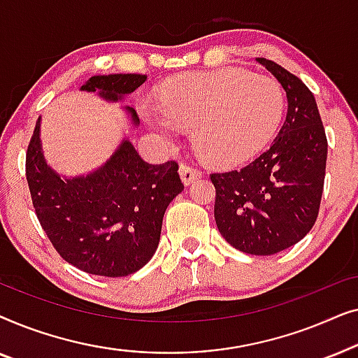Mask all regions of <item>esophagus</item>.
I'll list each match as a JSON object with an SVG mask.
<instances>
[{
	"instance_id": "obj_1",
	"label": "esophagus",
	"mask_w": 358,
	"mask_h": 358,
	"mask_svg": "<svg viewBox=\"0 0 358 358\" xmlns=\"http://www.w3.org/2000/svg\"><path fill=\"white\" fill-rule=\"evenodd\" d=\"M179 176H180V179H182L184 185H189V184H192L195 179L202 178V171L195 169L189 164H180L179 166Z\"/></svg>"
}]
</instances>
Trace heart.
I'll list each match as a JSON object with an SVG mask.
<instances>
[{
	"instance_id": "heart-1",
	"label": "heart",
	"mask_w": 358,
	"mask_h": 358,
	"mask_svg": "<svg viewBox=\"0 0 358 358\" xmlns=\"http://www.w3.org/2000/svg\"><path fill=\"white\" fill-rule=\"evenodd\" d=\"M285 92L271 76L243 68L174 78L161 91V106L141 104L143 119L164 140L194 127V143L208 163H248L275 136Z\"/></svg>"
}]
</instances>
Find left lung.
Here are the masks:
<instances>
[{
  "label": "left lung",
  "instance_id": "8db88e82",
  "mask_svg": "<svg viewBox=\"0 0 358 358\" xmlns=\"http://www.w3.org/2000/svg\"><path fill=\"white\" fill-rule=\"evenodd\" d=\"M287 92V117L271 148L239 171L212 174L215 222L233 248L272 256L310 233L324 187L327 140L313 92L300 78L256 58Z\"/></svg>",
  "mask_w": 358,
  "mask_h": 358
}]
</instances>
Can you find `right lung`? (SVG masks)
Here are the masks:
<instances>
[{
    "label": "right lung",
    "mask_w": 358,
    "mask_h": 358,
    "mask_svg": "<svg viewBox=\"0 0 358 358\" xmlns=\"http://www.w3.org/2000/svg\"><path fill=\"white\" fill-rule=\"evenodd\" d=\"M145 81L146 75L134 73L96 75L80 90L119 102ZM122 109L130 129H136L135 109ZM41 122L38 117L27 148L26 176L37 218L53 248L92 275L125 277L140 271L158 248L166 208L184 190L178 163H146L124 136L104 164L66 178L47 164Z\"/></svg>",
    "instance_id": "1"
}]
</instances>
